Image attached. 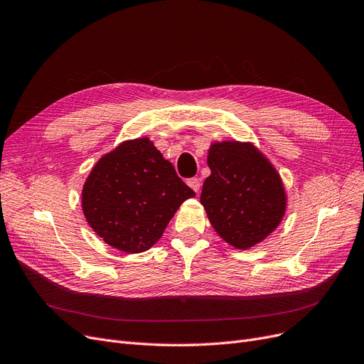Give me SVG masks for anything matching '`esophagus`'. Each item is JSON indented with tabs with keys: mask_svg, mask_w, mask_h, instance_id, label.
<instances>
[{
	"mask_svg": "<svg viewBox=\"0 0 364 364\" xmlns=\"http://www.w3.org/2000/svg\"><path fill=\"white\" fill-rule=\"evenodd\" d=\"M186 183H188V186L191 188L193 191H196V193L198 194V191H200V185H201L198 178H191V179H188V181H186Z\"/></svg>",
	"mask_w": 364,
	"mask_h": 364,
	"instance_id": "obj_1",
	"label": "esophagus"
}]
</instances>
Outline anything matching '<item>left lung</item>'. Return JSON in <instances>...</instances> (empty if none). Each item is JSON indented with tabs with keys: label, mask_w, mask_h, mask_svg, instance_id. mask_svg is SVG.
<instances>
[{
	"label": "left lung",
	"mask_w": 364,
	"mask_h": 364,
	"mask_svg": "<svg viewBox=\"0 0 364 364\" xmlns=\"http://www.w3.org/2000/svg\"><path fill=\"white\" fill-rule=\"evenodd\" d=\"M200 201L227 243L248 250L282 221L287 196L281 176L252 143H213Z\"/></svg>",
	"instance_id": "1"
}]
</instances>
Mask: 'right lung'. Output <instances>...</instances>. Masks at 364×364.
Returning a JSON list of instances; mask_svg holds the SVG:
<instances>
[{"instance_id": "add662e5", "label": "right lung", "mask_w": 364, "mask_h": 364, "mask_svg": "<svg viewBox=\"0 0 364 364\" xmlns=\"http://www.w3.org/2000/svg\"><path fill=\"white\" fill-rule=\"evenodd\" d=\"M196 193L154 143H121L100 158L82 191L86 221L100 237L127 254L148 251L182 203Z\"/></svg>"}]
</instances>
